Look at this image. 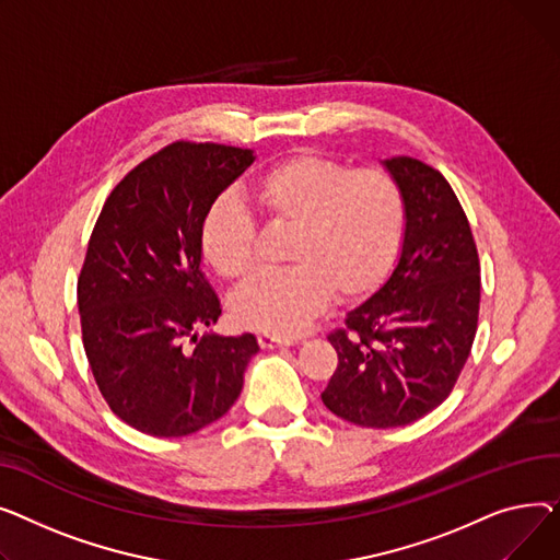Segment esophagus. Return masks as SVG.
Returning <instances> with one entry per match:
<instances>
[{"instance_id": "1", "label": "esophagus", "mask_w": 560, "mask_h": 560, "mask_svg": "<svg viewBox=\"0 0 560 560\" xmlns=\"http://www.w3.org/2000/svg\"><path fill=\"white\" fill-rule=\"evenodd\" d=\"M257 343L261 348H280V346H293L295 339L293 337H280V335H259Z\"/></svg>"}]
</instances>
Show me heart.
<instances>
[{"label": "heart", "mask_w": 560, "mask_h": 560, "mask_svg": "<svg viewBox=\"0 0 560 560\" xmlns=\"http://www.w3.org/2000/svg\"><path fill=\"white\" fill-rule=\"evenodd\" d=\"M253 199L269 223L291 225L284 257L293 265L257 271L230 299L248 330L295 335L330 293L359 295L382 282L398 255L405 199L380 170H348L316 151L293 153L255 183ZM210 267L235 280L255 261V221L237 196L219 199L201 230Z\"/></svg>", "instance_id": "1"}]
</instances>
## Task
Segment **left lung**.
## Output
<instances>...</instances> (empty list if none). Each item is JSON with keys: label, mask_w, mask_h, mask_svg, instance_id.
<instances>
[{"label": "left lung", "mask_w": 560, "mask_h": 560, "mask_svg": "<svg viewBox=\"0 0 560 560\" xmlns=\"http://www.w3.org/2000/svg\"><path fill=\"white\" fill-rule=\"evenodd\" d=\"M384 167L405 199L390 278L330 341L339 364L323 405L359 427H402L436 409L462 375L479 318V255L468 217L441 172L416 158Z\"/></svg>", "instance_id": "left-lung-1"}]
</instances>
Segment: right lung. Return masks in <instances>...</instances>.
<instances>
[{
  "label": "right lung",
  "instance_id": "right-lung-1",
  "mask_svg": "<svg viewBox=\"0 0 560 560\" xmlns=\"http://www.w3.org/2000/svg\"><path fill=\"white\" fill-rule=\"evenodd\" d=\"M250 149L174 142L110 191L77 284L83 348L104 400L138 432L178 439L240 398L253 335L199 330L221 316L201 271V230Z\"/></svg>",
  "mask_w": 560,
  "mask_h": 560
}]
</instances>
